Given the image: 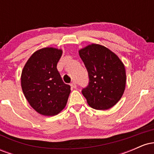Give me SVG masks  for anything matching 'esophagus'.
<instances>
[{
  "label": "esophagus",
  "mask_w": 154,
  "mask_h": 154,
  "mask_svg": "<svg viewBox=\"0 0 154 154\" xmlns=\"http://www.w3.org/2000/svg\"><path fill=\"white\" fill-rule=\"evenodd\" d=\"M70 85H71V87L73 88H77V85H76V82H72L71 84H70Z\"/></svg>",
  "instance_id": "obj_1"
}]
</instances>
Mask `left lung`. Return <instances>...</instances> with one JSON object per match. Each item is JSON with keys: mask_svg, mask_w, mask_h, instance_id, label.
Instances as JSON below:
<instances>
[{"mask_svg": "<svg viewBox=\"0 0 154 154\" xmlns=\"http://www.w3.org/2000/svg\"><path fill=\"white\" fill-rule=\"evenodd\" d=\"M89 76V83L82 91L88 105L106 110L121 99L126 85L124 63L109 48L91 44L79 51Z\"/></svg>", "mask_w": 154, "mask_h": 154, "instance_id": "8db88e82", "label": "left lung"}]
</instances>
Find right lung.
<instances>
[{
  "label": "right lung",
  "mask_w": 154,
  "mask_h": 154,
  "mask_svg": "<svg viewBox=\"0 0 154 154\" xmlns=\"http://www.w3.org/2000/svg\"><path fill=\"white\" fill-rule=\"evenodd\" d=\"M62 50L44 48L30 56L21 76L22 91L29 105L39 114L54 116L66 106L70 85L65 84L57 70Z\"/></svg>",
  "instance_id": "right-lung-1"
}]
</instances>
